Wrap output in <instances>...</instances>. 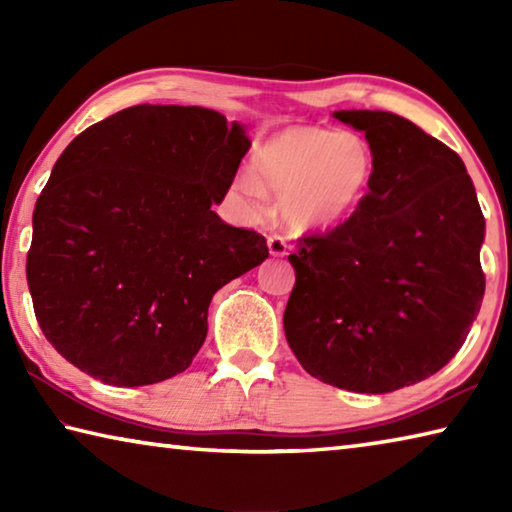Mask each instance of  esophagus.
Returning <instances> with one entry per match:
<instances>
[{
  "mask_svg": "<svg viewBox=\"0 0 512 512\" xmlns=\"http://www.w3.org/2000/svg\"><path fill=\"white\" fill-rule=\"evenodd\" d=\"M266 241H268V250H271L273 257H284V255H287L289 244H287V239H284L282 235H271Z\"/></svg>",
  "mask_w": 512,
  "mask_h": 512,
  "instance_id": "1",
  "label": "esophagus"
}]
</instances>
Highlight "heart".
Wrapping results in <instances>:
<instances>
[{
    "label": "heart",
    "instance_id": "heart-1",
    "mask_svg": "<svg viewBox=\"0 0 512 512\" xmlns=\"http://www.w3.org/2000/svg\"><path fill=\"white\" fill-rule=\"evenodd\" d=\"M250 173H239L232 189L257 212L266 194L280 198L289 228L327 230L357 210L377 173V153L366 135L329 126H289L259 142Z\"/></svg>",
    "mask_w": 512,
    "mask_h": 512
}]
</instances>
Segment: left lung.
<instances>
[{"instance_id": "8db88e82", "label": "left lung", "mask_w": 512, "mask_h": 512, "mask_svg": "<svg viewBox=\"0 0 512 512\" xmlns=\"http://www.w3.org/2000/svg\"><path fill=\"white\" fill-rule=\"evenodd\" d=\"M377 153L348 221L298 239L284 334L311 377L391 393L461 350L485 291V221L463 160L400 115L339 110Z\"/></svg>"}]
</instances>
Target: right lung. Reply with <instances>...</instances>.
<instances>
[{
	"label": "right lung",
	"mask_w": 512,
	"mask_h": 512,
	"mask_svg": "<svg viewBox=\"0 0 512 512\" xmlns=\"http://www.w3.org/2000/svg\"><path fill=\"white\" fill-rule=\"evenodd\" d=\"M244 128L198 106H133L74 137L33 212L27 282L60 357L110 386L192 366L207 307L268 257L221 203L248 151Z\"/></svg>",
	"instance_id": "right-lung-1"
}]
</instances>
